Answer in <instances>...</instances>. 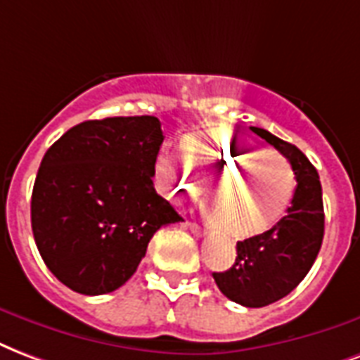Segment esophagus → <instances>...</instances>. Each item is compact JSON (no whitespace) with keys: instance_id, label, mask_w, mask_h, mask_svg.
I'll return each instance as SVG.
<instances>
[{"instance_id":"34e87169","label":"esophagus","mask_w":360,"mask_h":360,"mask_svg":"<svg viewBox=\"0 0 360 360\" xmlns=\"http://www.w3.org/2000/svg\"><path fill=\"white\" fill-rule=\"evenodd\" d=\"M186 228H190V231L195 235V237H205V235H207V229H202L201 226H197L193 221H186Z\"/></svg>"}]
</instances>
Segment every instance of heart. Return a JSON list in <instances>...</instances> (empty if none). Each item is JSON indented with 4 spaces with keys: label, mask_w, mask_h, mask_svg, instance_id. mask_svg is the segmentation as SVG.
I'll return each mask as SVG.
<instances>
[{
    "label": "heart",
    "mask_w": 360,
    "mask_h": 360,
    "mask_svg": "<svg viewBox=\"0 0 360 360\" xmlns=\"http://www.w3.org/2000/svg\"><path fill=\"white\" fill-rule=\"evenodd\" d=\"M155 167L174 199L199 195L207 190V182L218 177L212 191L224 188L216 191L214 202H207L205 212L235 237H252L271 229L285 216L296 188L288 159L235 136H191L182 144V151H161ZM247 172L257 182L256 188L243 182L231 184Z\"/></svg>",
    "instance_id": "obj_1"
}]
</instances>
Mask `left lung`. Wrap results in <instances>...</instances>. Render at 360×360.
Returning <instances> with one entry per match:
<instances>
[{
    "label": "left lung",
    "mask_w": 360,
    "mask_h": 360,
    "mask_svg": "<svg viewBox=\"0 0 360 360\" xmlns=\"http://www.w3.org/2000/svg\"><path fill=\"white\" fill-rule=\"evenodd\" d=\"M250 129L290 161L298 184L286 216L264 233L237 243L233 266L212 277L235 304L264 307L292 292L311 269L324 235L323 190L315 167L296 146L266 129Z\"/></svg>",
    "instance_id": "1"
}]
</instances>
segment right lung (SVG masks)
<instances>
[{"label": "right lung", "instance_id": "right-lung-1", "mask_svg": "<svg viewBox=\"0 0 360 360\" xmlns=\"http://www.w3.org/2000/svg\"><path fill=\"white\" fill-rule=\"evenodd\" d=\"M163 144L153 115L83 121L51 146L32 191V231L45 266L74 292L131 279L159 228L180 214L153 188Z\"/></svg>", "mask_w": 360, "mask_h": 360}]
</instances>
